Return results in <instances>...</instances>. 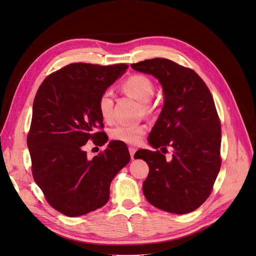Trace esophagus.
Here are the masks:
<instances>
[{"mask_svg": "<svg viewBox=\"0 0 256 256\" xmlns=\"http://www.w3.org/2000/svg\"><path fill=\"white\" fill-rule=\"evenodd\" d=\"M128 151H130V158H132V160H134V156L136 151H137V149L134 148V147H130V148H128Z\"/></svg>", "mask_w": 256, "mask_h": 256, "instance_id": "1", "label": "esophagus"}]
</instances>
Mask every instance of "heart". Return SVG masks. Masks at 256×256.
Segmentation results:
<instances>
[{
    "mask_svg": "<svg viewBox=\"0 0 256 256\" xmlns=\"http://www.w3.org/2000/svg\"><path fill=\"white\" fill-rule=\"evenodd\" d=\"M124 92L132 96L142 103V107L146 113L153 112V106L150 104V100L156 92L153 81L142 74H134L130 76L122 85ZM113 96L111 90H105L98 98V112L105 122H109L113 117ZM147 132V128L143 124L138 126H116L110 132L112 140L122 143L137 145L139 144Z\"/></svg>",
    "mask_w": 256,
    "mask_h": 256,
    "instance_id": "1",
    "label": "heart"
}]
</instances>
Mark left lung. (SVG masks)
I'll return each instance as SVG.
<instances>
[{
    "label": "left lung",
    "instance_id": "obj_1",
    "mask_svg": "<svg viewBox=\"0 0 256 256\" xmlns=\"http://www.w3.org/2000/svg\"><path fill=\"white\" fill-rule=\"evenodd\" d=\"M130 66L158 79L164 94L149 144L174 149L170 162L160 150L136 152L134 158L149 166L144 196L166 212H192L211 194L221 166V128L212 94L194 70L170 60H146Z\"/></svg>",
    "mask_w": 256,
    "mask_h": 256
}]
</instances>
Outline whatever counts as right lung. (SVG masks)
I'll return each instance as SVG.
<instances>
[{
  "label": "right lung",
  "mask_w": 256,
  "mask_h": 256,
  "mask_svg": "<svg viewBox=\"0 0 256 256\" xmlns=\"http://www.w3.org/2000/svg\"><path fill=\"white\" fill-rule=\"evenodd\" d=\"M128 64H70L47 76L36 94L28 134L32 174L49 205L76 217L103 207L110 184L128 164L126 145L111 141L88 158L84 145L107 142L98 100Z\"/></svg>",
  "instance_id": "obj_1"
}]
</instances>
